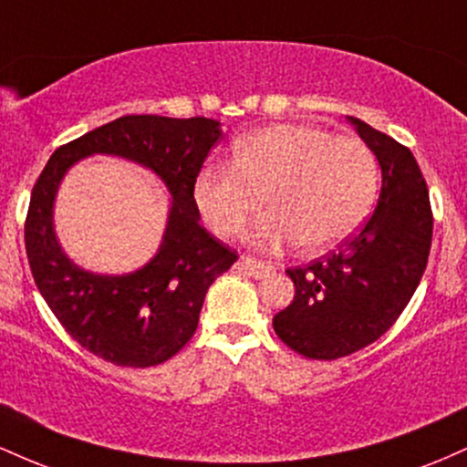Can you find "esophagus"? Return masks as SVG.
I'll return each instance as SVG.
<instances>
[{
	"mask_svg": "<svg viewBox=\"0 0 467 467\" xmlns=\"http://www.w3.org/2000/svg\"><path fill=\"white\" fill-rule=\"evenodd\" d=\"M239 267L254 278H264L275 272V265L265 264V261H256V259H252V256H244V259L239 261Z\"/></svg>",
	"mask_w": 467,
	"mask_h": 467,
	"instance_id": "34e87169",
	"label": "esophagus"
}]
</instances>
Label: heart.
Segmentation results:
<instances>
[{
  "mask_svg": "<svg viewBox=\"0 0 467 467\" xmlns=\"http://www.w3.org/2000/svg\"><path fill=\"white\" fill-rule=\"evenodd\" d=\"M378 195V162L360 138L331 136L312 125H275L234 144L233 166H206L192 202L223 239L241 237L264 213L254 241L267 248L298 241L320 252L351 237Z\"/></svg>",
  "mask_w": 467,
  "mask_h": 467,
  "instance_id": "heart-1",
  "label": "heart"
}]
</instances>
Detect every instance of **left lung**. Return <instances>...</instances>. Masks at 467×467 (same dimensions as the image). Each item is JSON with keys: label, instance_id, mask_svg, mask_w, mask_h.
<instances>
[{"label": "left lung", "instance_id": "1", "mask_svg": "<svg viewBox=\"0 0 467 467\" xmlns=\"http://www.w3.org/2000/svg\"><path fill=\"white\" fill-rule=\"evenodd\" d=\"M382 169L378 206L337 252L287 270L294 301L272 320L283 342L336 360L378 340L420 285L432 241L431 200L417 160L387 133L347 116Z\"/></svg>", "mask_w": 467, "mask_h": 467}]
</instances>
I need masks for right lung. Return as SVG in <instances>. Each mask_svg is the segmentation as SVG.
<instances>
[{"instance_id":"add662e5","label":"right lung","mask_w":467,"mask_h":467,"mask_svg":"<svg viewBox=\"0 0 467 467\" xmlns=\"http://www.w3.org/2000/svg\"><path fill=\"white\" fill-rule=\"evenodd\" d=\"M222 136L213 118L122 116L58 147L32 189L26 252L41 296L80 347L116 367L144 368L169 360L195 334L208 287L237 254L206 233L192 182ZM92 154H114L159 175L170 215L159 252L127 275H99L73 264L54 230L57 186Z\"/></svg>"}]
</instances>
